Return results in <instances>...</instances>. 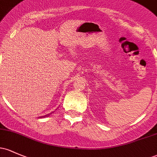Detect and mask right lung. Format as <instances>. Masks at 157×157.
<instances>
[{
  "instance_id": "1",
  "label": "right lung",
  "mask_w": 157,
  "mask_h": 157,
  "mask_svg": "<svg viewBox=\"0 0 157 157\" xmlns=\"http://www.w3.org/2000/svg\"><path fill=\"white\" fill-rule=\"evenodd\" d=\"M53 113V112H52V113H49V114H48V115H43V116H40V117H39V118H45V117H48V116H49L51 114H52V113Z\"/></svg>"
}]
</instances>
